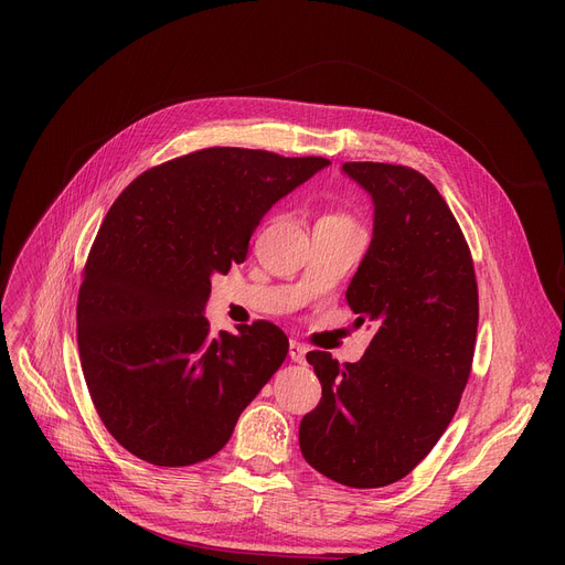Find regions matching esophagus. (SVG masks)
Here are the masks:
<instances>
[{
  "instance_id": "1",
  "label": "esophagus",
  "mask_w": 565,
  "mask_h": 565,
  "mask_svg": "<svg viewBox=\"0 0 565 565\" xmlns=\"http://www.w3.org/2000/svg\"><path fill=\"white\" fill-rule=\"evenodd\" d=\"M288 358H290L292 362L302 364L305 358H307V348H305L300 341H290V345H288Z\"/></svg>"
}]
</instances>
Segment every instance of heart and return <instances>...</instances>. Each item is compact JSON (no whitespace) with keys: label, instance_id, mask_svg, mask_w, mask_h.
Segmentation results:
<instances>
[{"label":"heart","instance_id":"obj_1","mask_svg":"<svg viewBox=\"0 0 565 565\" xmlns=\"http://www.w3.org/2000/svg\"><path fill=\"white\" fill-rule=\"evenodd\" d=\"M322 220H332V222H343V224H352V220H350V217H345V215H324Z\"/></svg>","mask_w":565,"mask_h":565}]
</instances>
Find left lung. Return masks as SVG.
I'll use <instances>...</instances> for the list:
<instances>
[{
  "label": "left lung",
  "instance_id": "8db88e82",
  "mask_svg": "<svg viewBox=\"0 0 565 565\" xmlns=\"http://www.w3.org/2000/svg\"><path fill=\"white\" fill-rule=\"evenodd\" d=\"M373 199V241L345 300L375 334L354 364L313 350L322 398L300 424L305 460L348 488L417 467L451 424L469 380L479 288L465 235L437 188L403 164L345 162Z\"/></svg>",
  "mask_w": 565,
  "mask_h": 565
}]
</instances>
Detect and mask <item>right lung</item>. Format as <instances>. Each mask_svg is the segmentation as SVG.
<instances>
[{"mask_svg": "<svg viewBox=\"0 0 565 565\" xmlns=\"http://www.w3.org/2000/svg\"><path fill=\"white\" fill-rule=\"evenodd\" d=\"M215 146L137 175L84 265L77 345L105 428L132 456L188 467L215 456L288 354L267 320L211 334V277L247 256L263 215L328 167Z\"/></svg>", "mask_w": 565, "mask_h": 565, "instance_id": "1", "label": "right lung"}]
</instances>
